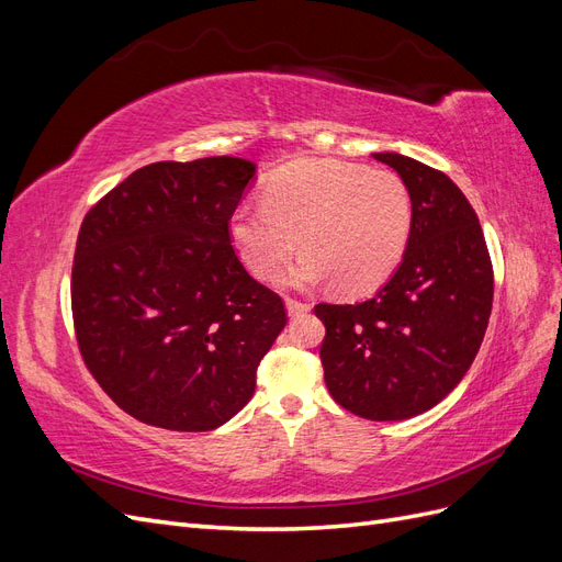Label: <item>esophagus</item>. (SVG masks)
Instances as JSON below:
<instances>
[{
    "mask_svg": "<svg viewBox=\"0 0 562 562\" xmlns=\"http://www.w3.org/2000/svg\"><path fill=\"white\" fill-rule=\"evenodd\" d=\"M285 307H288V314H291V316H302V314H307L312 310V304L304 302V300H297V297H285Z\"/></svg>",
    "mask_w": 562,
    "mask_h": 562,
    "instance_id": "obj_1",
    "label": "esophagus"
}]
</instances>
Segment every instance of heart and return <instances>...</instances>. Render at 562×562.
Wrapping results in <instances>:
<instances>
[{
  "instance_id": "obj_1",
  "label": "heart",
  "mask_w": 562,
  "mask_h": 562,
  "mask_svg": "<svg viewBox=\"0 0 562 562\" xmlns=\"http://www.w3.org/2000/svg\"><path fill=\"white\" fill-rule=\"evenodd\" d=\"M411 227L413 199L396 173L314 159L271 176L262 206L236 211L229 234L255 277L274 279L300 241L293 283L328 277L335 291L359 295L394 271Z\"/></svg>"
}]
</instances>
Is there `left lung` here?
Masks as SVG:
<instances>
[{
  "instance_id": "left-lung-1",
  "label": "left lung",
  "mask_w": 562,
  "mask_h": 562,
  "mask_svg": "<svg viewBox=\"0 0 562 562\" xmlns=\"http://www.w3.org/2000/svg\"><path fill=\"white\" fill-rule=\"evenodd\" d=\"M372 157L413 199L403 262L370 300L314 312L326 326L318 356L330 396L363 419L396 422L462 382L485 337L495 274L479 215L446 173L394 151Z\"/></svg>"
}]
</instances>
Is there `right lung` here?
Returning <instances> with one entry per match:
<instances>
[{"instance_id": "1", "label": "right lung", "mask_w": 562, "mask_h": 562, "mask_svg": "<svg viewBox=\"0 0 562 562\" xmlns=\"http://www.w3.org/2000/svg\"><path fill=\"white\" fill-rule=\"evenodd\" d=\"M255 164L157 161L83 217L72 262L77 347L100 389L149 427L211 431L250 401L288 314L232 246Z\"/></svg>"}]
</instances>
